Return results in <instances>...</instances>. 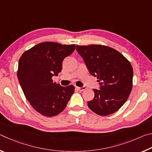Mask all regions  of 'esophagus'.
<instances>
[{
	"mask_svg": "<svg viewBox=\"0 0 152 152\" xmlns=\"http://www.w3.org/2000/svg\"><path fill=\"white\" fill-rule=\"evenodd\" d=\"M77 89L78 90L80 91H85L86 89V86H82V87H77Z\"/></svg>",
	"mask_w": 152,
	"mask_h": 152,
	"instance_id": "esophagus-1",
	"label": "esophagus"
}]
</instances>
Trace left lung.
Here are the masks:
<instances>
[{"label": "left lung", "mask_w": 152, "mask_h": 152, "mask_svg": "<svg viewBox=\"0 0 152 152\" xmlns=\"http://www.w3.org/2000/svg\"><path fill=\"white\" fill-rule=\"evenodd\" d=\"M76 50L100 84V89H93L94 97L88 102L89 109L101 116L117 111L132 92V64L119 51L106 45H77Z\"/></svg>", "instance_id": "obj_1"}]
</instances>
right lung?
<instances>
[{
  "mask_svg": "<svg viewBox=\"0 0 152 152\" xmlns=\"http://www.w3.org/2000/svg\"><path fill=\"white\" fill-rule=\"evenodd\" d=\"M75 45L43 42L23 53L17 77L25 97L36 111L53 117L63 111L74 92V86H61L53 82L62 69L64 58L75 50Z\"/></svg>",
  "mask_w": 152,
  "mask_h": 152,
  "instance_id": "add662e5",
  "label": "right lung"
}]
</instances>
